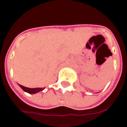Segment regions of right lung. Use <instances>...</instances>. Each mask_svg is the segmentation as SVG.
I'll list each match as a JSON object with an SVG mask.
<instances>
[{
	"instance_id": "obj_1",
	"label": "right lung",
	"mask_w": 127,
	"mask_h": 127,
	"mask_svg": "<svg viewBox=\"0 0 127 127\" xmlns=\"http://www.w3.org/2000/svg\"><path fill=\"white\" fill-rule=\"evenodd\" d=\"M20 86L22 89L24 91H25V92H27V93H29L30 94H34L36 93H39L40 91H43L44 88H27V87H24L23 86L20 85V84H19Z\"/></svg>"
}]
</instances>
